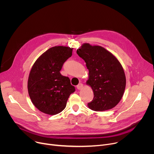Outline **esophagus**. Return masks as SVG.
I'll use <instances>...</instances> for the list:
<instances>
[{
  "label": "esophagus",
  "instance_id": "esophagus-1",
  "mask_svg": "<svg viewBox=\"0 0 154 154\" xmlns=\"http://www.w3.org/2000/svg\"><path fill=\"white\" fill-rule=\"evenodd\" d=\"M82 88H83V85H82V83H79L78 86H77V89L78 90H81L82 89Z\"/></svg>",
  "mask_w": 154,
  "mask_h": 154
}]
</instances>
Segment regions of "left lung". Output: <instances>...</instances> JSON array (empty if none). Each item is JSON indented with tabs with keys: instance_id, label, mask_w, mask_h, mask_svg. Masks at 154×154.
I'll list each match as a JSON object with an SVG mask.
<instances>
[{
	"instance_id": "obj_1",
	"label": "left lung",
	"mask_w": 154,
	"mask_h": 154,
	"mask_svg": "<svg viewBox=\"0 0 154 154\" xmlns=\"http://www.w3.org/2000/svg\"><path fill=\"white\" fill-rule=\"evenodd\" d=\"M77 54L89 69L86 85L94 92L88 107L96 112L113 109L121 100L126 87L123 68L116 57L102 46L82 44Z\"/></svg>"
}]
</instances>
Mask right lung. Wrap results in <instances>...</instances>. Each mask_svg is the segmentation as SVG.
Instances as JSON below:
<instances>
[{"mask_svg": "<svg viewBox=\"0 0 154 154\" xmlns=\"http://www.w3.org/2000/svg\"><path fill=\"white\" fill-rule=\"evenodd\" d=\"M73 48L55 46L44 52L33 64L28 80V91L33 105L41 112L54 115L64 110L75 88L60 71L72 55Z\"/></svg>", "mask_w": 154, "mask_h": 154, "instance_id": "right-lung-1", "label": "right lung"}]
</instances>
